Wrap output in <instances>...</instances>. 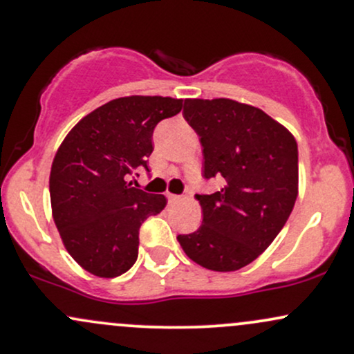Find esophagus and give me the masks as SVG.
Segmentation results:
<instances>
[{
	"instance_id": "obj_1",
	"label": "esophagus",
	"mask_w": 354,
	"mask_h": 354,
	"mask_svg": "<svg viewBox=\"0 0 354 354\" xmlns=\"http://www.w3.org/2000/svg\"><path fill=\"white\" fill-rule=\"evenodd\" d=\"M166 196H168L169 203H178V201H181V196H180V194H173V193H168V194H166Z\"/></svg>"
}]
</instances>
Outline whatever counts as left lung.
<instances>
[{
	"label": "left lung",
	"instance_id": "left-lung-1",
	"mask_svg": "<svg viewBox=\"0 0 354 354\" xmlns=\"http://www.w3.org/2000/svg\"><path fill=\"white\" fill-rule=\"evenodd\" d=\"M198 133L205 178L223 188L200 194L203 225L178 241L189 259L211 271H236L278 236L298 198V145L263 109L230 98L185 100Z\"/></svg>",
	"mask_w": 354,
	"mask_h": 354
}]
</instances>
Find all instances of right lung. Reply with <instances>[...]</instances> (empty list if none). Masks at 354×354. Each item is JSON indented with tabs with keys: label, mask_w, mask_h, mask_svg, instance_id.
<instances>
[{
	"label": "right lung",
	"mask_w": 354,
	"mask_h": 354,
	"mask_svg": "<svg viewBox=\"0 0 354 354\" xmlns=\"http://www.w3.org/2000/svg\"><path fill=\"white\" fill-rule=\"evenodd\" d=\"M169 96H123L73 126L51 165L50 196L68 253L88 273L116 278L138 258L140 226L165 209L163 194L138 189L129 174L148 169L153 129L181 111Z\"/></svg>",
	"instance_id": "1"
}]
</instances>
